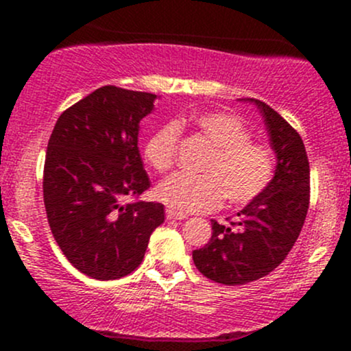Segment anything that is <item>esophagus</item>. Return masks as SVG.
<instances>
[{"label":"esophagus","instance_id":"obj_1","mask_svg":"<svg viewBox=\"0 0 351 351\" xmlns=\"http://www.w3.org/2000/svg\"><path fill=\"white\" fill-rule=\"evenodd\" d=\"M186 215L182 214V212H176L173 208H166V219H175V221H183Z\"/></svg>","mask_w":351,"mask_h":351}]
</instances>
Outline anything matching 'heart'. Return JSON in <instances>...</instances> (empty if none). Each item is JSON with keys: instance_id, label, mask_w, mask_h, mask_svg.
<instances>
[{"instance_id": "heart-1", "label": "heart", "mask_w": 351, "mask_h": 351, "mask_svg": "<svg viewBox=\"0 0 351 351\" xmlns=\"http://www.w3.org/2000/svg\"><path fill=\"white\" fill-rule=\"evenodd\" d=\"M180 129H193L212 153L202 166L200 176L176 173L156 186V198L178 212H205L219 207L224 197L243 205L267 190L275 173V154L270 146L251 141V130L241 117L229 112L195 113L156 129L146 144L144 158L158 173L175 165Z\"/></svg>"}]
</instances>
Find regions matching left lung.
Instances as JSON below:
<instances>
[{
    "instance_id": "left-lung-1",
    "label": "left lung",
    "mask_w": 351,
    "mask_h": 351,
    "mask_svg": "<svg viewBox=\"0 0 351 351\" xmlns=\"http://www.w3.org/2000/svg\"><path fill=\"white\" fill-rule=\"evenodd\" d=\"M246 101L263 115L277 166L270 185L238 212V221H212L210 241L193 251L198 271L224 285H244L274 271L295 244L309 208V159L299 132L265 101Z\"/></svg>"
}]
</instances>
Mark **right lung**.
Returning a JSON list of instances; mask_svg holds the SVG:
<instances>
[{
	"mask_svg": "<svg viewBox=\"0 0 351 351\" xmlns=\"http://www.w3.org/2000/svg\"><path fill=\"white\" fill-rule=\"evenodd\" d=\"M156 95L101 86L61 113L47 144L44 204L69 263L97 280H117L143 263L165 222L156 202H130L149 189L137 136Z\"/></svg>",
	"mask_w": 351,
	"mask_h": 351,
	"instance_id": "obj_1",
	"label": "right lung"
}]
</instances>
